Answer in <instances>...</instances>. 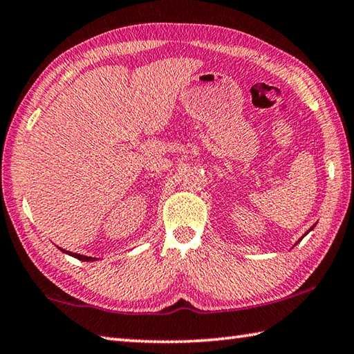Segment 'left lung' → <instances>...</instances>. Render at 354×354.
<instances>
[{
    "mask_svg": "<svg viewBox=\"0 0 354 354\" xmlns=\"http://www.w3.org/2000/svg\"><path fill=\"white\" fill-rule=\"evenodd\" d=\"M313 227H315V226H312V227H310V230H312V229H313Z\"/></svg>",
    "mask_w": 354,
    "mask_h": 354,
    "instance_id": "8db88e82",
    "label": "left lung"
}]
</instances>
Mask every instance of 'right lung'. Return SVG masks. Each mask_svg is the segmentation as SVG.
I'll return each instance as SVG.
<instances>
[{"label":"right lung","instance_id":"obj_1","mask_svg":"<svg viewBox=\"0 0 354 354\" xmlns=\"http://www.w3.org/2000/svg\"><path fill=\"white\" fill-rule=\"evenodd\" d=\"M62 252H66V254H68V255H71V257H75V258H77V259H81V261H95L96 258H91V257H85V255H79V254H73V252H67V250H64V249H61Z\"/></svg>","mask_w":354,"mask_h":354}]
</instances>
